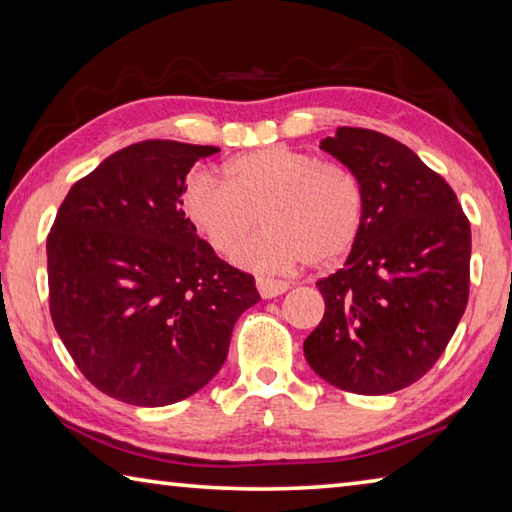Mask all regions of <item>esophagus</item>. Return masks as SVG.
<instances>
[{
    "label": "esophagus",
    "instance_id": "1",
    "mask_svg": "<svg viewBox=\"0 0 512 512\" xmlns=\"http://www.w3.org/2000/svg\"><path fill=\"white\" fill-rule=\"evenodd\" d=\"M287 289H289L287 282L271 280V277H257V291H259V296H262V298L282 296V293Z\"/></svg>",
    "mask_w": 512,
    "mask_h": 512
}]
</instances>
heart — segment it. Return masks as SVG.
Returning <instances> with one entry per match:
<instances>
[{
  "label": "heart",
  "mask_w": 512,
  "mask_h": 512,
  "mask_svg": "<svg viewBox=\"0 0 512 512\" xmlns=\"http://www.w3.org/2000/svg\"><path fill=\"white\" fill-rule=\"evenodd\" d=\"M183 210L216 253L228 255L253 235L237 262L277 271L298 262L329 266L357 244L366 196L357 173L314 153L268 146L225 167V183L194 171L183 187Z\"/></svg>",
  "instance_id": "heart-1"
}]
</instances>
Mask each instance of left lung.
Wrapping results in <instances>:
<instances>
[{"mask_svg": "<svg viewBox=\"0 0 512 512\" xmlns=\"http://www.w3.org/2000/svg\"><path fill=\"white\" fill-rule=\"evenodd\" d=\"M320 149L357 173L366 216L345 266L316 282L325 316L305 359L341 391H402L433 368L463 316L470 221L445 178L393 137L341 126Z\"/></svg>", "mask_w": 512, "mask_h": 512, "instance_id": "1", "label": "left lung"}]
</instances>
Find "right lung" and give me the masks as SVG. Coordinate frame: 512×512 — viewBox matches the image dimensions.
Returning <instances> with one entry per match:
<instances>
[{
  "instance_id": "right-lung-1",
  "label": "right lung",
  "mask_w": 512,
  "mask_h": 512,
  "mask_svg": "<svg viewBox=\"0 0 512 512\" xmlns=\"http://www.w3.org/2000/svg\"><path fill=\"white\" fill-rule=\"evenodd\" d=\"M216 146L144 140L76 180L47 235L49 311L76 368L133 406L185 400L221 370L255 277L198 239L183 212Z\"/></svg>"
}]
</instances>
